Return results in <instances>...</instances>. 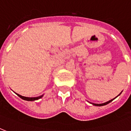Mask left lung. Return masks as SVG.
Returning a JSON list of instances; mask_svg holds the SVG:
<instances>
[{"instance_id":"1","label":"left lung","mask_w":131,"mask_h":131,"mask_svg":"<svg viewBox=\"0 0 131 131\" xmlns=\"http://www.w3.org/2000/svg\"><path fill=\"white\" fill-rule=\"evenodd\" d=\"M120 94H121V93H120ZM120 94H119V95H120ZM116 97H117V96H116ZM114 99H115V98H114ZM114 99H112V100H110V101H107V102H105V103H104L96 104V103H90L92 104L93 105H95V106H103V105H107V104L110 103V102H112V101Z\"/></svg>"}]
</instances>
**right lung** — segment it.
Wrapping results in <instances>:
<instances>
[{"mask_svg":"<svg viewBox=\"0 0 131 131\" xmlns=\"http://www.w3.org/2000/svg\"><path fill=\"white\" fill-rule=\"evenodd\" d=\"M17 94L18 96L22 99L23 100H25V101H36V100H38L41 99V98L43 97V95H41V96H37V97H26V96H23L21 95H19V94H17Z\"/></svg>","mask_w":131,"mask_h":131,"instance_id":"right-lung-1","label":"right lung"}]
</instances>
